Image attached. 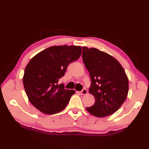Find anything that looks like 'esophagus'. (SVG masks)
<instances>
[{
	"mask_svg": "<svg viewBox=\"0 0 149 149\" xmlns=\"http://www.w3.org/2000/svg\"><path fill=\"white\" fill-rule=\"evenodd\" d=\"M87 93H88V91L86 89H85V88H84V89H83L80 91V93L81 95H86L87 94Z\"/></svg>",
	"mask_w": 149,
	"mask_h": 149,
	"instance_id": "1",
	"label": "esophagus"
}]
</instances>
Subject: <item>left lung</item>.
Listing matches in <instances>:
<instances>
[{
	"instance_id": "8db88e82",
	"label": "left lung",
	"mask_w": 149,
	"mask_h": 149,
	"mask_svg": "<svg viewBox=\"0 0 149 149\" xmlns=\"http://www.w3.org/2000/svg\"><path fill=\"white\" fill-rule=\"evenodd\" d=\"M83 60L90 73L89 92L95 102L86 110L97 117L112 115L127 98L129 81L122 65L108 54L95 48L83 47Z\"/></svg>"
}]
</instances>
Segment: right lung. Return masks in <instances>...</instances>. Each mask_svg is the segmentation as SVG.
<instances>
[{"instance_id":"add662e5","label":"right lung","mask_w":149,"mask_h":149,"mask_svg":"<svg viewBox=\"0 0 149 149\" xmlns=\"http://www.w3.org/2000/svg\"><path fill=\"white\" fill-rule=\"evenodd\" d=\"M80 46H54L31 59L24 71L23 84L30 102L43 113L53 115L64 109L75 90L58 84L68 65L80 58Z\"/></svg>"}]
</instances>
